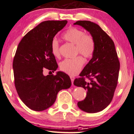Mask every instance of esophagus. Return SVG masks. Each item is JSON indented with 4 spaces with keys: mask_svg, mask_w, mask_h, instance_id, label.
I'll list each match as a JSON object with an SVG mask.
<instances>
[{
    "mask_svg": "<svg viewBox=\"0 0 134 134\" xmlns=\"http://www.w3.org/2000/svg\"><path fill=\"white\" fill-rule=\"evenodd\" d=\"M70 79H71V80L72 81V84L73 85V82H74V77L73 76H70Z\"/></svg>",
    "mask_w": 134,
    "mask_h": 134,
    "instance_id": "34e87169",
    "label": "esophagus"
}]
</instances>
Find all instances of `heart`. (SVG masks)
<instances>
[{"instance_id": "obj_1", "label": "heart", "mask_w": 134, "mask_h": 134, "mask_svg": "<svg viewBox=\"0 0 134 134\" xmlns=\"http://www.w3.org/2000/svg\"><path fill=\"white\" fill-rule=\"evenodd\" d=\"M63 39L75 44L77 54H80L86 59H90L96 50V41L92 36L85 34L84 31L77 27H71L62 35ZM51 52L55 57H59V44L56 38L51 42ZM85 61L81 56H77L74 59H66L60 63V69L67 74L74 75L78 74L82 68Z\"/></svg>"}]
</instances>
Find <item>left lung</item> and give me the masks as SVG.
Masks as SVG:
<instances>
[{"instance_id": "1", "label": "left lung", "mask_w": 134, "mask_h": 134, "mask_svg": "<svg viewBox=\"0 0 134 134\" xmlns=\"http://www.w3.org/2000/svg\"><path fill=\"white\" fill-rule=\"evenodd\" d=\"M90 32L96 41V50L92 59L76 78L74 85L87 91L86 98L77 103L88 113L101 111L113 98L119 79L120 62L113 40L99 25L88 20L74 23ZM87 78L89 81L85 80Z\"/></svg>"}]
</instances>
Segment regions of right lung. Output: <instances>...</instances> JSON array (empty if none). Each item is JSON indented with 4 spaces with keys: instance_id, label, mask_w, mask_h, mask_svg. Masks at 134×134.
Returning a JSON list of instances; mask_svg holds the SVG:
<instances>
[{
    "instance_id": "add662e5",
    "label": "right lung",
    "mask_w": 134,
    "mask_h": 134,
    "mask_svg": "<svg viewBox=\"0 0 134 134\" xmlns=\"http://www.w3.org/2000/svg\"><path fill=\"white\" fill-rule=\"evenodd\" d=\"M67 20H47L40 23L22 38L13 63L14 85L19 97L30 109L42 111L55 102L58 92L70 88L69 77L63 72L43 74L44 68L57 70L51 52V42Z\"/></svg>"
}]
</instances>
